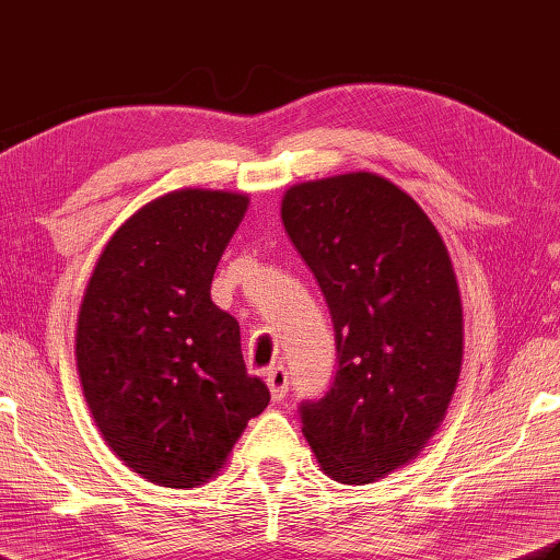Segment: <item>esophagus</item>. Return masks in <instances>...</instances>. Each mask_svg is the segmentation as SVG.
I'll return each instance as SVG.
<instances>
[{"label":"esophagus","mask_w":560,"mask_h":560,"mask_svg":"<svg viewBox=\"0 0 560 560\" xmlns=\"http://www.w3.org/2000/svg\"><path fill=\"white\" fill-rule=\"evenodd\" d=\"M267 386L273 400H283L289 393V374L283 366H271L267 371Z\"/></svg>","instance_id":"34e87169"}]
</instances>
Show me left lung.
Listing matches in <instances>:
<instances>
[{
	"mask_svg": "<svg viewBox=\"0 0 560 560\" xmlns=\"http://www.w3.org/2000/svg\"><path fill=\"white\" fill-rule=\"evenodd\" d=\"M281 221L335 325L337 374L301 402L327 476L374 483L412 462L446 415L464 313L444 240L412 196L371 172L293 184Z\"/></svg>",
	"mask_w": 560,
	"mask_h": 560,
	"instance_id": "obj_1",
	"label": "left lung"
}]
</instances>
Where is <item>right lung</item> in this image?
<instances>
[{
    "label": "right lung",
    "instance_id": "right-lung-1",
    "mask_svg": "<svg viewBox=\"0 0 560 560\" xmlns=\"http://www.w3.org/2000/svg\"><path fill=\"white\" fill-rule=\"evenodd\" d=\"M245 194L179 189L136 211L96 259L77 315L86 405L112 452L150 483L196 488L269 405L240 325L211 301Z\"/></svg>",
    "mask_w": 560,
    "mask_h": 560
}]
</instances>
